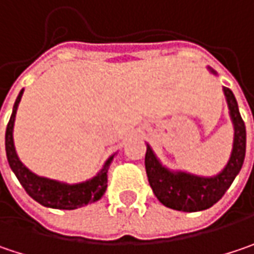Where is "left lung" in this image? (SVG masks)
I'll return each instance as SVG.
<instances>
[{
  "label": "left lung",
  "mask_w": 254,
  "mask_h": 254,
  "mask_svg": "<svg viewBox=\"0 0 254 254\" xmlns=\"http://www.w3.org/2000/svg\"><path fill=\"white\" fill-rule=\"evenodd\" d=\"M208 70L217 76L216 70L211 67H208ZM223 92L234 127V139L230 159L217 175L200 177L190 172L172 171L161 164L152 148L146 143L145 170L148 181L155 197L165 207L186 213L207 210L224 195L242 170L246 155V127L233 92L229 87H223Z\"/></svg>",
  "instance_id": "obj_1"
}]
</instances>
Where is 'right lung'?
<instances>
[{
    "instance_id": "right-lung-1",
    "label": "right lung",
    "mask_w": 254,
    "mask_h": 254,
    "mask_svg": "<svg viewBox=\"0 0 254 254\" xmlns=\"http://www.w3.org/2000/svg\"><path fill=\"white\" fill-rule=\"evenodd\" d=\"M23 93L24 89L15 99L12 113H11V118H9V122L7 125L5 152H7L8 164H9L11 170L18 178L24 190L27 191V194L33 200L40 202L41 205L49 207V208H57V210H74V208H79V207L100 200L108 187V170H109V165H111L115 155L108 158L103 168L97 172L93 178L79 183V184H67V183H60L57 180L40 177L33 171H30L20 161L17 151H15V146H14L12 132H14L15 113L18 109Z\"/></svg>"
}]
</instances>
